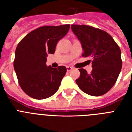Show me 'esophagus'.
<instances>
[{"label":"esophagus","instance_id":"1","mask_svg":"<svg viewBox=\"0 0 132 132\" xmlns=\"http://www.w3.org/2000/svg\"><path fill=\"white\" fill-rule=\"evenodd\" d=\"M73 68H74L72 67V66H66V69H67V71H68V72H69V71H70V70H72Z\"/></svg>","mask_w":132,"mask_h":132}]
</instances>
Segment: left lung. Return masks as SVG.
Listing matches in <instances>:
<instances>
[{"instance_id":"left-lung-1","label":"left lung","mask_w":132,"mask_h":132,"mask_svg":"<svg viewBox=\"0 0 132 132\" xmlns=\"http://www.w3.org/2000/svg\"><path fill=\"white\" fill-rule=\"evenodd\" d=\"M71 29L81 43L83 57L92 60L90 74L84 68L79 69L80 77L76 79L77 84L89 95L101 96L112 88L120 74L121 49L112 37L103 30L79 24H72Z\"/></svg>"}]
</instances>
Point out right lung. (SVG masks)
<instances>
[{
    "label": "right lung",
    "mask_w": 132,
    "mask_h": 132,
    "mask_svg": "<svg viewBox=\"0 0 132 132\" xmlns=\"http://www.w3.org/2000/svg\"><path fill=\"white\" fill-rule=\"evenodd\" d=\"M69 29L70 24L40 27L28 34L18 44L13 67L20 86L31 98H48L59 89L66 68L47 66L46 57L48 53L54 54L57 43Z\"/></svg>",
    "instance_id": "add662e5"
}]
</instances>
